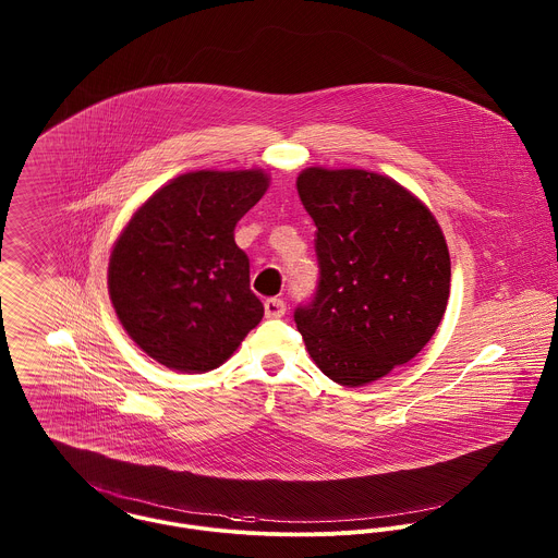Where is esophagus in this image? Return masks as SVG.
<instances>
[{
	"mask_svg": "<svg viewBox=\"0 0 558 558\" xmlns=\"http://www.w3.org/2000/svg\"><path fill=\"white\" fill-rule=\"evenodd\" d=\"M264 314L266 318H281L286 314V303L281 299H268L264 303Z\"/></svg>",
	"mask_w": 558,
	"mask_h": 558,
	"instance_id": "1",
	"label": "esophagus"
}]
</instances>
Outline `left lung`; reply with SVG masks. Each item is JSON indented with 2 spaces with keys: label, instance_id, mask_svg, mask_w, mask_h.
Here are the masks:
<instances>
[{
  "label": "left lung",
  "instance_id": "1",
  "mask_svg": "<svg viewBox=\"0 0 558 558\" xmlns=\"http://www.w3.org/2000/svg\"><path fill=\"white\" fill-rule=\"evenodd\" d=\"M314 219V301L294 312L319 372L365 387L412 361L436 332L451 288L445 234L396 180L365 169L307 167L296 178Z\"/></svg>",
  "mask_w": 558,
  "mask_h": 558
}]
</instances>
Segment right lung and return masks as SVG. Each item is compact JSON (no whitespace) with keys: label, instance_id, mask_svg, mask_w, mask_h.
Segmentation results:
<instances>
[{"label":"right lung","instance_id":"1","mask_svg":"<svg viewBox=\"0 0 558 558\" xmlns=\"http://www.w3.org/2000/svg\"><path fill=\"white\" fill-rule=\"evenodd\" d=\"M270 184L264 169L182 173L153 193L109 255L107 286L129 337L160 365L204 374L223 365L264 305L248 290L234 230Z\"/></svg>","mask_w":558,"mask_h":558}]
</instances>
